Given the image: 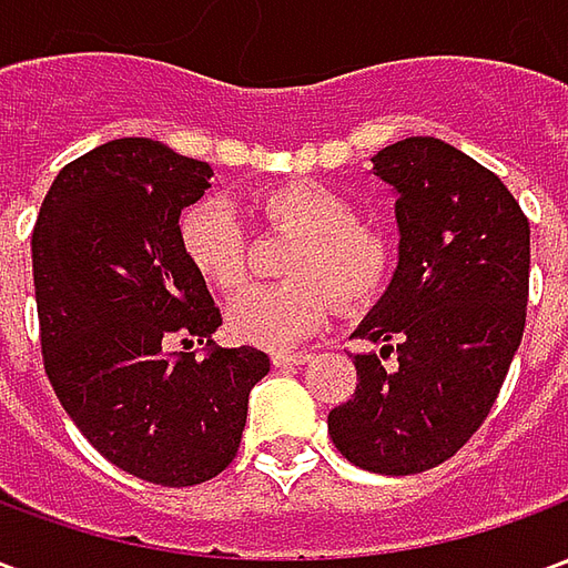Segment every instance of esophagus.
Instances as JSON below:
<instances>
[{
    "label": "esophagus",
    "mask_w": 568,
    "mask_h": 568,
    "mask_svg": "<svg viewBox=\"0 0 568 568\" xmlns=\"http://www.w3.org/2000/svg\"><path fill=\"white\" fill-rule=\"evenodd\" d=\"M304 362H310V353H276L273 356V368H297V365H304Z\"/></svg>",
    "instance_id": "34e87169"
}]
</instances>
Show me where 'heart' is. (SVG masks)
I'll use <instances>...</instances> for the list:
<instances>
[{
  "mask_svg": "<svg viewBox=\"0 0 568 568\" xmlns=\"http://www.w3.org/2000/svg\"><path fill=\"white\" fill-rule=\"evenodd\" d=\"M264 219L301 234L285 261L292 280L252 285L227 310V332L240 344L288 349L328 322L334 291L358 307L381 295L395 267L386 227L356 219V203L322 182H285L258 197ZM179 248L203 283L231 295L246 283V234L222 197H200L179 215Z\"/></svg>",
  "mask_w": 568,
  "mask_h": 568,
  "instance_id": "obj_1",
  "label": "heart"
}]
</instances>
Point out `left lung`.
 <instances>
[{"instance_id": "8db88e82", "label": "left lung", "mask_w": 568, "mask_h": 568, "mask_svg": "<svg viewBox=\"0 0 568 568\" xmlns=\"http://www.w3.org/2000/svg\"><path fill=\"white\" fill-rule=\"evenodd\" d=\"M398 271L353 337L356 393L328 414L346 459L377 475L447 463L499 398L529 297V219L496 173L435 136L386 145ZM394 356V365L385 358Z\"/></svg>"}]
</instances>
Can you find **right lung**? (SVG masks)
<instances>
[{"label":"right lung","instance_id":"right-lung-1","mask_svg":"<svg viewBox=\"0 0 568 568\" xmlns=\"http://www.w3.org/2000/svg\"><path fill=\"white\" fill-rule=\"evenodd\" d=\"M210 163L154 140H115L67 163L32 227L44 374L81 435L121 471L194 487L234 463L248 393L271 371L222 349L206 283L179 248V215ZM197 336L211 356L170 351Z\"/></svg>","mask_w":568,"mask_h":568}]
</instances>
